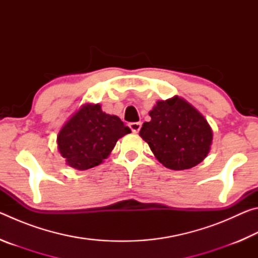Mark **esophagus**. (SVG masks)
Segmentation results:
<instances>
[{
	"instance_id": "obj_1",
	"label": "esophagus",
	"mask_w": 258,
	"mask_h": 258,
	"mask_svg": "<svg viewBox=\"0 0 258 258\" xmlns=\"http://www.w3.org/2000/svg\"><path fill=\"white\" fill-rule=\"evenodd\" d=\"M128 126H130V128L132 130V132L138 133L140 128H141V123H140V121H133V123H130Z\"/></svg>"
}]
</instances>
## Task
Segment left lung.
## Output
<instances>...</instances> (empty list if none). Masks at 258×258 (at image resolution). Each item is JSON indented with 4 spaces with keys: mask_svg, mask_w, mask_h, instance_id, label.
<instances>
[{
    "mask_svg": "<svg viewBox=\"0 0 258 258\" xmlns=\"http://www.w3.org/2000/svg\"><path fill=\"white\" fill-rule=\"evenodd\" d=\"M143 123L140 137L159 163L174 171L195 167L211 150L213 131L197 109L177 95L158 101Z\"/></svg>",
    "mask_w": 258,
    "mask_h": 258,
    "instance_id": "8db88e82",
    "label": "left lung"
}]
</instances>
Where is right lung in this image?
I'll return each mask as SVG.
<instances>
[{
  "mask_svg": "<svg viewBox=\"0 0 258 258\" xmlns=\"http://www.w3.org/2000/svg\"><path fill=\"white\" fill-rule=\"evenodd\" d=\"M128 133L119 117L103 112L99 103H86L62 126L56 142L67 165L85 171L101 164L118 139Z\"/></svg>",
  "mask_w": 258,
  "mask_h": 258,
  "instance_id": "1",
  "label": "right lung"
}]
</instances>
